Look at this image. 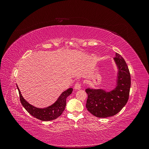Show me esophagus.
Listing matches in <instances>:
<instances>
[{
	"label": "esophagus",
	"mask_w": 149,
	"mask_h": 149,
	"mask_svg": "<svg viewBox=\"0 0 149 149\" xmlns=\"http://www.w3.org/2000/svg\"><path fill=\"white\" fill-rule=\"evenodd\" d=\"M74 88L75 89H80L81 88V84L79 83H76L74 85Z\"/></svg>",
	"instance_id": "obj_1"
}]
</instances>
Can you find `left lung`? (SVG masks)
Returning <instances> with one entry per match:
<instances>
[{
  "label": "left lung",
  "mask_w": 149,
  "mask_h": 149,
  "mask_svg": "<svg viewBox=\"0 0 149 149\" xmlns=\"http://www.w3.org/2000/svg\"><path fill=\"white\" fill-rule=\"evenodd\" d=\"M114 60L118 68L115 88L107 91L103 89L88 88L86 107L93 116L106 118L118 114L127 102L130 88V74L127 64L119 54Z\"/></svg>",
  "instance_id": "left-lung-1"
}]
</instances>
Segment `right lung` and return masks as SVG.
I'll list each match as a JSON object with an SVG mask.
<instances>
[{
    "instance_id": "1",
    "label": "right lung",
    "mask_w": 149,
    "mask_h": 149,
    "mask_svg": "<svg viewBox=\"0 0 149 149\" xmlns=\"http://www.w3.org/2000/svg\"><path fill=\"white\" fill-rule=\"evenodd\" d=\"M19 90L20 100L22 106L34 118L43 121H49L58 118L64 111L66 105V98L73 91V88H69L63 92L58 100L51 106L44 108H38L31 105L22 96L20 89L17 85Z\"/></svg>"
}]
</instances>
